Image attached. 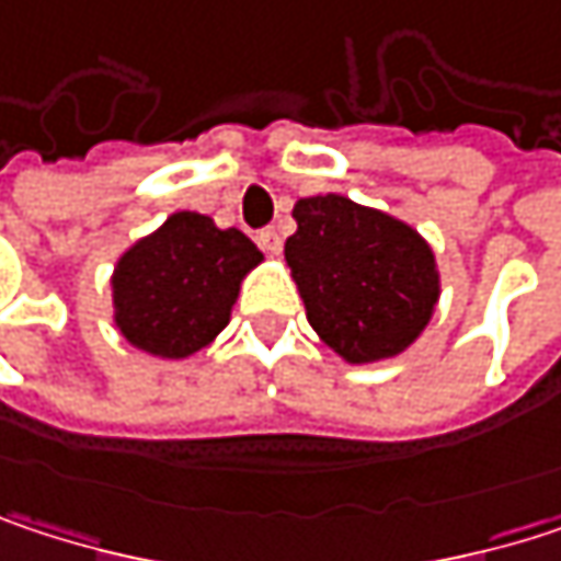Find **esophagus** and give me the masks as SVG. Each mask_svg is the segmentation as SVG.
<instances>
[{"label":"esophagus","instance_id":"esophagus-1","mask_svg":"<svg viewBox=\"0 0 561 561\" xmlns=\"http://www.w3.org/2000/svg\"><path fill=\"white\" fill-rule=\"evenodd\" d=\"M256 240H260V247H263L270 256H279L282 253V233L276 230V227H266V230H260V237H256Z\"/></svg>","mask_w":561,"mask_h":561}]
</instances>
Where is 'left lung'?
<instances>
[{
	"mask_svg": "<svg viewBox=\"0 0 561 561\" xmlns=\"http://www.w3.org/2000/svg\"><path fill=\"white\" fill-rule=\"evenodd\" d=\"M285 263L314 334L347 364H380L428 328L442 273L428 240L344 194L298 197Z\"/></svg>",
	"mask_w": 561,
	"mask_h": 561,
	"instance_id": "1",
	"label": "left lung"
}]
</instances>
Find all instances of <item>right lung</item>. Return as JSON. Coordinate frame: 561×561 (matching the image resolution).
<instances>
[{
  "label": "right lung",
  "mask_w": 561,
  "mask_h": 561,
  "mask_svg": "<svg viewBox=\"0 0 561 561\" xmlns=\"http://www.w3.org/2000/svg\"><path fill=\"white\" fill-rule=\"evenodd\" d=\"M260 263V247L237 227L220 230L207 214L174 210L116 260L113 324L136 351L184 360L230 324L240 285Z\"/></svg>",
  "instance_id": "obj_1"
}]
</instances>
